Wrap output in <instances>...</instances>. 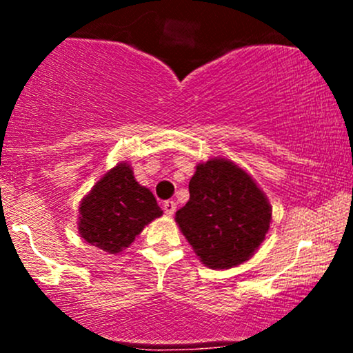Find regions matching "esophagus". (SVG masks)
<instances>
[{
	"instance_id": "34e87169",
	"label": "esophagus",
	"mask_w": 353,
	"mask_h": 353,
	"mask_svg": "<svg viewBox=\"0 0 353 353\" xmlns=\"http://www.w3.org/2000/svg\"><path fill=\"white\" fill-rule=\"evenodd\" d=\"M163 208H164V212L168 214V216H172L174 212H176V209H177V204L174 201H165L164 204H163Z\"/></svg>"
}]
</instances>
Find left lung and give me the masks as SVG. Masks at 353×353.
Masks as SVG:
<instances>
[{"instance_id": "left-lung-1", "label": "left lung", "mask_w": 353, "mask_h": 353, "mask_svg": "<svg viewBox=\"0 0 353 353\" xmlns=\"http://www.w3.org/2000/svg\"><path fill=\"white\" fill-rule=\"evenodd\" d=\"M189 201L176 212L181 232L210 269H230L264 242L272 208L244 169L228 159L197 164Z\"/></svg>"}]
</instances>
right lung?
<instances>
[{
	"mask_svg": "<svg viewBox=\"0 0 353 353\" xmlns=\"http://www.w3.org/2000/svg\"><path fill=\"white\" fill-rule=\"evenodd\" d=\"M79 234L88 244L117 254L134 242L149 222L163 216L156 197L137 184L128 163L96 182L79 205Z\"/></svg>",
	"mask_w": 353,
	"mask_h": 353,
	"instance_id": "right-lung-1",
	"label": "right lung"
}]
</instances>
